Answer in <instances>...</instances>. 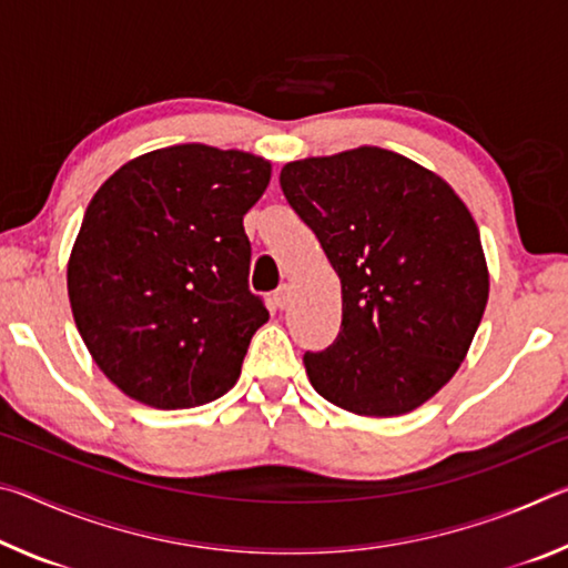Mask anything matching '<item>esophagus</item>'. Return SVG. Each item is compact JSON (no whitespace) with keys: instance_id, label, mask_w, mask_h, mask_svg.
Returning <instances> with one entry per match:
<instances>
[{"instance_id":"obj_1","label":"esophagus","mask_w":568,"mask_h":568,"mask_svg":"<svg viewBox=\"0 0 568 568\" xmlns=\"http://www.w3.org/2000/svg\"><path fill=\"white\" fill-rule=\"evenodd\" d=\"M291 297H293L291 285H281V287H277V291H275L273 301H275L277 307H287V305H291Z\"/></svg>"}]
</instances>
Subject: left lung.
<instances>
[{
    "mask_svg": "<svg viewBox=\"0 0 568 568\" xmlns=\"http://www.w3.org/2000/svg\"><path fill=\"white\" fill-rule=\"evenodd\" d=\"M287 203L341 277V333L305 371L355 416L416 410L456 376L488 303L476 220L448 182L363 145L287 162Z\"/></svg>",
    "mask_w": 568,
    "mask_h": 568,
    "instance_id": "1",
    "label": "left lung"
}]
</instances>
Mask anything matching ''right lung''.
Wrapping results in <instances>:
<instances>
[{
	"instance_id": "obj_1",
	"label": "right lung",
	"mask_w": 568,
	"mask_h": 568,
	"mask_svg": "<svg viewBox=\"0 0 568 568\" xmlns=\"http://www.w3.org/2000/svg\"><path fill=\"white\" fill-rule=\"evenodd\" d=\"M271 172L253 152L190 142L124 162L94 192L67 293L92 361L124 396L175 410L235 386L271 318L247 291L243 227Z\"/></svg>"
}]
</instances>
